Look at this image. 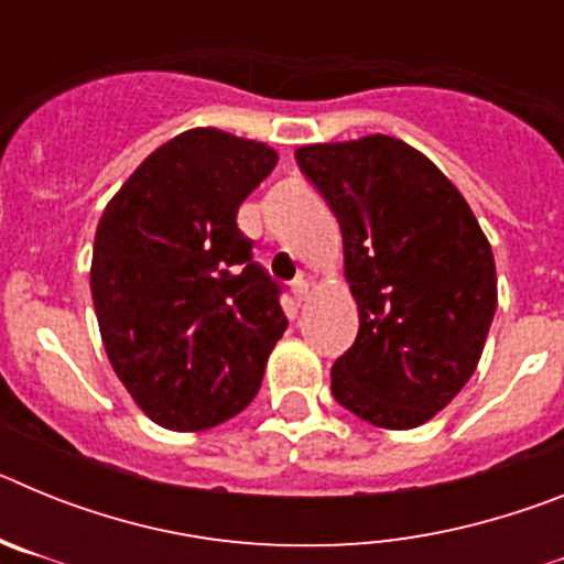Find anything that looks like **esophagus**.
<instances>
[{
	"mask_svg": "<svg viewBox=\"0 0 564 564\" xmlns=\"http://www.w3.org/2000/svg\"><path fill=\"white\" fill-rule=\"evenodd\" d=\"M291 296H293V302H296V305H302V302H305V296H307V279L305 276L293 279Z\"/></svg>",
	"mask_w": 564,
	"mask_h": 564,
	"instance_id": "34e87169",
	"label": "esophagus"
}]
</instances>
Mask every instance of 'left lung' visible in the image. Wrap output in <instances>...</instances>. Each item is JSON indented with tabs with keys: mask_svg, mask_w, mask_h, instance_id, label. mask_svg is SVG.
Segmentation results:
<instances>
[{
	"mask_svg": "<svg viewBox=\"0 0 564 564\" xmlns=\"http://www.w3.org/2000/svg\"><path fill=\"white\" fill-rule=\"evenodd\" d=\"M344 237L358 336L330 370L361 421L412 430L475 372L497 311L491 246L446 174L387 134L296 152Z\"/></svg>",
	"mask_w": 564,
	"mask_h": 564,
	"instance_id": "obj_1",
	"label": "left lung"
}]
</instances>
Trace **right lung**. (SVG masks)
Segmentation results:
<instances>
[{
  "instance_id": "right-lung-1",
  "label": "right lung",
  "mask_w": 564,
  "mask_h": 564,
  "mask_svg": "<svg viewBox=\"0 0 564 564\" xmlns=\"http://www.w3.org/2000/svg\"><path fill=\"white\" fill-rule=\"evenodd\" d=\"M276 166L265 143L188 129L154 149L104 208L93 305L134 403L200 432L246 410L288 316L282 285L239 231V203Z\"/></svg>"
}]
</instances>
